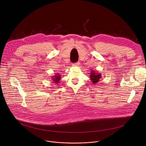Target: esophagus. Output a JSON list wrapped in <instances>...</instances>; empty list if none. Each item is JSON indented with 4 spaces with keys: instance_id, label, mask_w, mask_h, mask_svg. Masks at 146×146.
I'll use <instances>...</instances> for the list:
<instances>
[{
    "instance_id": "1",
    "label": "esophagus",
    "mask_w": 146,
    "mask_h": 146,
    "mask_svg": "<svg viewBox=\"0 0 146 146\" xmlns=\"http://www.w3.org/2000/svg\"><path fill=\"white\" fill-rule=\"evenodd\" d=\"M74 65H80V62H77V63L74 64Z\"/></svg>"
}]
</instances>
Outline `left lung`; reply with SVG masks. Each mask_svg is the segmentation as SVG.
Wrapping results in <instances>:
<instances>
[{
  "instance_id": "left-lung-1",
  "label": "left lung",
  "mask_w": 146,
  "mask_h": 146,
  "mask_svg": "<svg viewBox=\"0 0 146 146\" xmlns=\"http://www.w3.org/2000/svg\"><path fill=\"white\" fill-rule=\"evenodd\" d=\"M90 77L93 84H95L96 83L98 82V81L100 80V78L102 77V75L100 73L96 72V71L91 70V72L90 73Z\"/></svg>"
}]
</instances>
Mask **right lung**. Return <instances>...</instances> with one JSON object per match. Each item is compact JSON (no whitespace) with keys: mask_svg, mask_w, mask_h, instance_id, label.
Wrapping results in <instances>:
<instances>
[{"mask_svg":"<svg viewBox=\"0 0 146 146\" xmlns=\"http://www.w3.org/2000/svg\"><path fill=\"white\" fill-rule=\"evenodd\" d=\"M60 75L59 73H56L55 75H54V76H52V83H54L55 84H59L60 82Z\"/></svg>","mask_w":146,"mask_h":146,"instance_id":"obj_1","label":"right lung"}]
</instances>
